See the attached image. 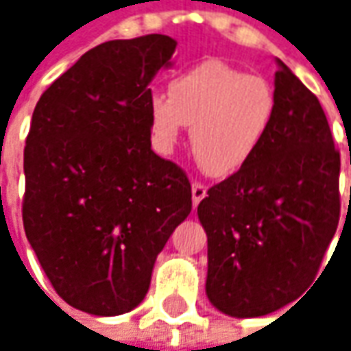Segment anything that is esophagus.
<instances>
[{
    "instance_id": "esophagus-1",
    "label": "esophagus",
    "mask_w": 351,
    "mask_h": 351,
    "mask_svg": "<svg viewBox=\"0 0 351 351\" xmlns=\"http://www.w3.org/2000/svg\"><path fill=\"white\" fill-rule=\"evenodd\" d=\"M191 195H193V206H197V204L201 203L204 197H206V187H204L203 183L195 181V183L191 185Z\"/></svg>"
}]
</instances>
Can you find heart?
Segmentation results:
<instances>
[{"label": "heart", "mask_w": 351, "mask_h": 351, "mask_svg": "<svg viewBox=\"0 0 351 351\" xmlns=\"http://www.w3.org/2000/svg\"><path fill=\"white\" fill-rule=\"evenodd\" d=\"M274 90L263 77L206 61L178 75L170 96H148L154 147L168 154L191 127V147L210 176L239 171L257 154L274 119Z\"/></svg>", "instance_id": "1"}]
</instances>
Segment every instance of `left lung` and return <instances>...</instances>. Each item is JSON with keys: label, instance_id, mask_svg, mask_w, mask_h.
Returning <instances> with one entry per match:
<instances>
[{"label": "left lung", "instance_id": "1", "mask_svg": "<svg viewBox=\"0 0 351 351\" xmlns=\"http://www.w3.org/2000/svg\"><path fill=\"white\" fill-rule=\"evenodd\" d=\"M276 61V110L267 137L197 208L208 237L206 295L237 319L298 300L317 278L340 220V152L326 115Z\"/></svg>", "mask_w": 351, "mask_h": 351}]
</instances>
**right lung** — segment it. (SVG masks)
<instances>
[{
	"label": "right lung",
	"instance_id": "1",
	"mask_svg": "<svg viewBox=\"0 0 351 351\" xmlns=\"http://www.w3.org/2000/svg\"><path fill=\"white\" fill-rule=\"evenodd\" d=\"M176 46L164 34L104 42L34 108L23 224L53 290L75 309H135L158 253L191 213L185 171L150 148L148 84Z\"/></svg>",
	"mask_w": 351,
	"mask_h": 351
}]
</instances>
